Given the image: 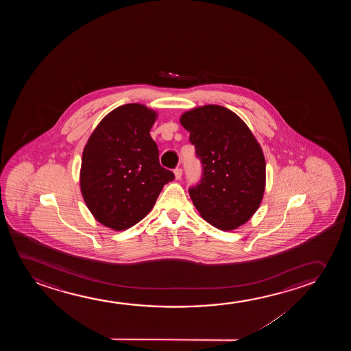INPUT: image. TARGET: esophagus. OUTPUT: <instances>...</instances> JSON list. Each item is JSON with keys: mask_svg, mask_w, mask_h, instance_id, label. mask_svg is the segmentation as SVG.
Listing matches in <instances>:
<instances>
[{"mask_svg": "<svg viewBox=\"0 0 351 351\" xmlns=\"http://www.w3.org/2000/svg\"><path fill=\"white\" fill-rule=\"evenodd\" d=\"M173 173H175V178H176V180H180V178H182V169H175V170H173Z\"/></svg>", "mask_w": 351, "mask_h": 351, "instance_id": "34e87169", "label": "esophagus"}]
</instances>
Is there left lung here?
I'll return each mask as SVG.
<instances>
[{
  "mask_svg": "<svg viewBox=\"0 0 351 351\" xmlns=\"http://www.w3.org/2000/svg\"><path fill=\"white\" fill-rule=\"evenodd\" d=\"M181 125L202 165V178L189 188L200 216L217 229L245 224L259 208L266 180L264 154L250 128L235 112L204 106L184 112Z\"/></svg>",
  "mask_w": 351,
  "mask_h": 351,
  "instance_id": "8db88e82",
  "label": "left lung"
}]
</instances>
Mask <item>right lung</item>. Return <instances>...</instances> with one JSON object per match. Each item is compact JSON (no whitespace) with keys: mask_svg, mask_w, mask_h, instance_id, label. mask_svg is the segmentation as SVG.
<instances>
[{"mask_svg":"<svg viewBox=\"0 0 351 351\" xmlns=\"http://www.w3.org/2000/svg\"><path fill=\"white\" fill-rule=\"evenodd\" d=\"M156 117L143 104L119 106L97 125L82 152L84 200L97 221L114 230L139 223L164 184L175 178L159 163L158 147L149 135Z\"/></svg>","mask_w":351,"mask_h":351,"instance_id":"right-lung-1","label":"right lung"}]
</instances>
